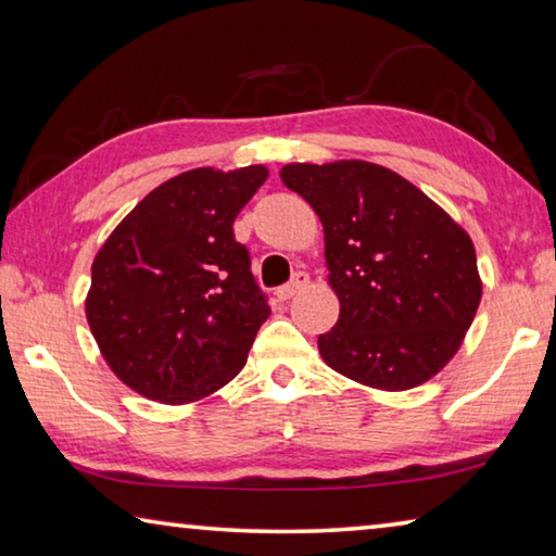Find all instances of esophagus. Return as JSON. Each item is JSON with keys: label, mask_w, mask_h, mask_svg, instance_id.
I'll use <instances>...</instances> for the list:
<instances>
[{"label": "esophagus", "mask_w": 556, "mask_h": 556, "mask_svg": "<svg viewBox=\"0 0 556 556\" xmlns=\"http://www.w3.org/2000/svg\"><path fill=\"white\" fill-rule=\"evenodd\" d=\"M306 285H308V275H306V271H296L294 279H291L289 285L277 289V299H279V301H287V299H291L294 294H299V291L304 289Z\"/></svg>", "instance_id": "1"}]
</instances>
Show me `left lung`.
<instances>
[{"instance_id":"1","label":"left lung","mask_w":556,"mask_h":556,"mask_svg":"<svg viewBox=\"0 0 556 556\" xmlns=\"http://www.w3.org/2000/svg\"><path fill=\"white\" fill-rule=\"evenodd\" d=\"M279 176L324 225L328 285L341 301L336 326L318 336L324 361L388 392L434 378L481 304L468 232L378 164H287Z\"/></svg>"}]
</instances>
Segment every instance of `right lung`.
Listing matches in <instances>:
<instances>
[{
  "label": "right lung",
  "instance_id": "right-lung-1",
  "mask_svg": "<svg viewBox=\"0 0 556 556\" xmlns=\"http://www.w3.org/2000/svg\"><path fill=\"white\" fill-rule=\"evenodd\" d=\"M267 176L260 164L178 174L144 195L100 248L86 316L127 388L186 404L242 370L269 306L232 223Z\"/></svg>",
  "mask_w": 556,
  "mask_h": 556
}]
</instances>
